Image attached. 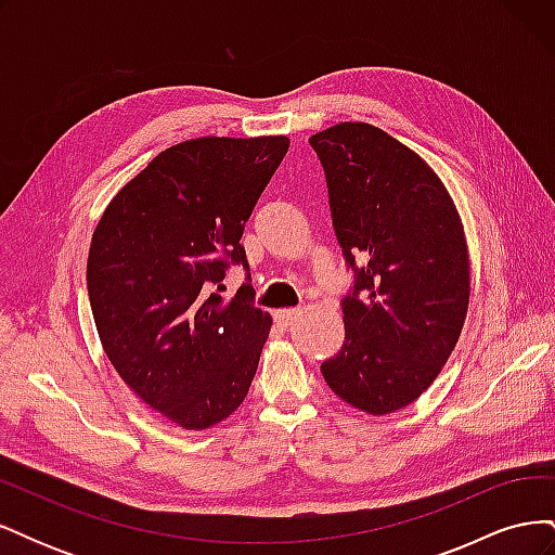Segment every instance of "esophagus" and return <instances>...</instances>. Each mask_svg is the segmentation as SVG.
I'll return each instance as SVG.
<instances>
[{
    "mask_svg": "<svg viewBox=\"0 0 555 555\" xmlns=\"http://www.w3.org/2000/svg\"><path fill=\"white\" fill-rule=\"evenodd\" d=\"M298 317H300V310H296V308H284V310L275 312V319L282 326H294Z\"/></svg>",
    "mask_w": 555,
    "mask_h": 555,
    "instance_id": "obj_1",
    "label": "esophagus"
}]
</instances>
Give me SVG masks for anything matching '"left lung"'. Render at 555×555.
<instances>
[{
  "mask_svg": "<svg viewBox=\"0 0 555 555\" xmlns=\"http://www.w3.org/2000/svg\"><path fill=\"white\" fill-rule=\"evenodd\" d=\"M310 145L324 166L345 259L363 261L343 304L345 343L322 375L354 410L391 414L428 389L461 338L465 229L440 176L384 129L340 122L312 133Z\"/></svg>",
  "mask_w": 555,
  "mask_h": 555,
  "instance_id": "1",
  "label": "left lung"
}]
</instances>
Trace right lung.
Wrapping results in <instances>:
<instances>
[{
  "instance_id": "1",
  "label": "right lung",
  "mask_w": 555,
  "mask_h": 555,
  "mask_svg": "<svg viewBox=\"0 0 555 555\" xmlns=\"http://www.w3.org/2000/svg\"><path fill=\"white\" fill-rule=\"evenodd\" d=\"M287 137L176 143L117 192L92 233L88 294L99 340L129 389L166 422L206 430L241 408L273 319L251 287L222 298L227 259Z\"/></svg>"
}]
</instances>
